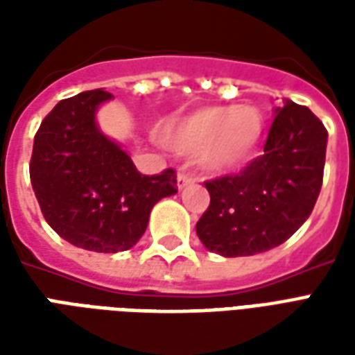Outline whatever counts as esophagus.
Returning <instances> with one entry per match:
<instances>
[{"label":"esophagus","instance_id":"1","mask_svg":"<svg viewBox=\"0 0 355 355\" xmlns=\"http://www.w3.org/2000/svg\"><path fill=\"white\" fill-rule=\"evenodd\" d=\"M193 182H196V178H192L190 175H184V173H180L177 178L178 190H184V188H188V186H192Z\"/></svg>","mask_w":355,"mask_h":355}]
</instances>
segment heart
Here are the masks:
<instances>
[{"label":"heart","mask_w":355,"mask_h":355,"mask_svg":"<svg viewBox=\"0 0 355 355\" xmlns=\"http://www.w3.org/2000/svg\"><path fill=\"white\" fill-rule=\"evenodd\" d=\"M266 117L254 106H207L167 127V142L184 155H200L203 169L224 177L245 169L259 154Z\"/></svg>","instance_id":"b5f03b06"}]
</instances>
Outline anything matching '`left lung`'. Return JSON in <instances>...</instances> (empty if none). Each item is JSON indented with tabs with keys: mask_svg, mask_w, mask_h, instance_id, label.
<instances>
[{
	"mask_svg": "<svg viewBox=\"0 0 355 355\" xmlns=\"http://www.w3.org/2000/svg\"><path fill=\"white\" fill-rule=\"evenodd\" d=\"M327 131L306 106L274 110L264 154L234 177L205 182L211 196L196 232L211 253L251 257L295 234L320 196Z\"/></svg>",
	"mask_w": 355,
	"mask_h": 355,
	"instance_id": "1",
	"label": "left lung"
}]
</instances>
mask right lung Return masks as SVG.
Listing matches in <instances>:
<instances>
[{
    "mask_svg": "<svg viewBox=\"0 0 355 355\" xmlns=\"http://www.w3.org/2000/svg\"><path fill=\"white\" fill-rule=\"evenodd\" d=\"M114 94L102 89L60 101L35 132L30 180L45 220L68 243L94 253L131 249L152 207L177 193V175H140L96 123Z\"/></svg>",
    "mask_w": 355,
    "mask_h": 355,
    "instance_id": "1",
    "label": "right lung"
}]
</instances>
